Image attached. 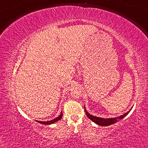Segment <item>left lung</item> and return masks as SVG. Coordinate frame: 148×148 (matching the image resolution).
<instances>
[{
  "instance_id": "obj_1",
  "label": "left lung",
  "mask_w": 148,
  "mask_h": 148,
  "mask_svg": "<svg viewBox=\"0 0 148 148\" xmlns=\"http://www.w3.org/2000/svg\"><path fill=\"white\" fill-rule=\"evenodd\" d=\"M131 110L128 111V112L125 113L124 114L121 115L120 116L118 117H115V118H109V119H104V118H100V117H97V116H94L93 115L90 114V113L88 112V111L86 110V108H85V112H86L87 116L90 119H91L92 121L96 123V124L100 125V126H109V125L114 124V123H116L118 122L119 121L123 119L124 117L127 116V114H129V112H130Z\"/></svg>"
}]
</instances>
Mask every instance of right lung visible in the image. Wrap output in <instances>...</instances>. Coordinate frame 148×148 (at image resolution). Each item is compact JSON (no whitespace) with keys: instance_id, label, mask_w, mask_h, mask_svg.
<instances>
[{"instance_id":"1","label":"right lung","mask_w":148,"mask_h":148,"mask_svg":"<svg viewBox=\"0 0 148 148\" xmlns=\"http://www.w3.org/2000/svg\"><path fill=\"white\" fill-rule=\"evenodd\" d=\"M62 112H60V114L59 116L58 117H56L53 120H51V121H36L37 122H38L39 123H41L42 125H51V124H53V123H56V121L60 120V119H62Z\"/></svg>"}]
</instances>
